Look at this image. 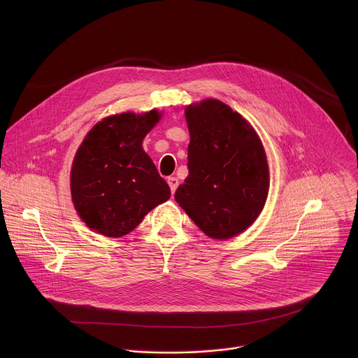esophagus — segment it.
<instances>
[{"instance_id":"obj_1","label":"esophagus","mask_w":358,"mask_h":358,"mask_svg":"<svg viewBox=\"0 0 358 358\" xmlns=\"http://www.w3.org/2000/svg\"><path fill=\"white\" fill-rule=\"evenodd\" d=\"M168 185H169V187H171V192H172V194L176 192V189H178V186H179V180H178V178H175V176H171V178H168Z\"/></svg>"}]
</instances>
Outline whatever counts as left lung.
I'll return each instance as SVG.
<instances>
[{"label": "left lung", "mask_w": 358, "mask_h": 358, "mask_svg": "<svg viewBox=\"0 0 358 358\" xmlns=\"http://www.w3.org/2000/svg\"><path fill=\"white\" fill-rule=\"evenodd\" d=\"M189 175L176 203L206 236L231 238L250 227L268 193V165L254 128L227 104L206 99L186 108Z\"/></svg>", "instance_id": "8db88e82"}]
</instances>
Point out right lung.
Masks as SVG:
<instances>
[{
  "label": "right lung",
  "mask_w": 358,
  "mask_h": 358,
  "mask_svg": "<svg viewBox=\"0 0 358 358\" xmlns=\"http://www.w3.org/2000/svg\"><path fill=\"white\" fill-rule=\"evenodd\" d=\"M158 111L122 113L98 122L77 150L71 197L87 226L107 237L132 231L171 190L142 142L159 120Z\"/></svg>",
  "instance_id": "1"
}]
</instances>
